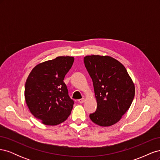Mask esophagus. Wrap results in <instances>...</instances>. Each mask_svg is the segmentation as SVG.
Returning a JSON list of instances; mask_svg holds the SVG:
<instances>
[{
    "label": "esophagus",
    "instance_id": "esophagus-1",
    "mask_svg": "<svg viewBox=\"0 0 160 160\" xmlns=\"http://www.w3.org/2000/svg\"><path fill=\"white\" fill-rule=\"evenodd\" d=\"M84 101H85V99H84V98L80 99L78 100V102H79V103H84Z\"/></svg>",
    "mask_w": 160,
    "mask_h": 160
}]
</instances>
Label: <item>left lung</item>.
Returning a JSON list of instances; mask_svg holds the SVG:
<instances>
[{
	"label": "left lung",
	"mask_w": 160,
	"mask_h": 160,
	"mask_svg": "<svg viewBox=\"0 0 160 160\" xmlns=\"http://www.w3.org/2000/svg\"><path fill=\"white\" fill-rule=\"evenodd\" d=\"M84 63L93 81L98 108L89 115L102 127L118 123L126 113L135 96V85L125 67L108 55H88Z\"/></svg>",
	"instance_id": "1"
}]
</instances>
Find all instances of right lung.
Masks as SVG:
<instances>
[{"instance_id":"1","label":"right lung","mask_w":160,"mask_h":160,"mask_svg":"<svg viewBox=\"0 0 160 160\" xmlns=\"http://www.w3.org/2000/svg\"><path fill=\"white\" fill-rule=\"evenodd\" d=\"M74 57H57L37 65L28 75L25 99L31 113L47 125H59L68 118L74 101L68 95L64 78Z\"/></svg>"}]
</instances>
